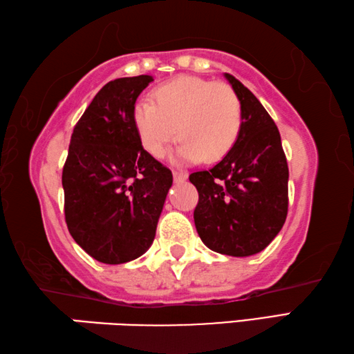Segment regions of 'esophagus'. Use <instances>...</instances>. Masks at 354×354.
<instances>
[{
  "mask_svg": "<svg viewBox=\"0 0 354 354\" xmlns=\"http://www.w3.org/2000/svg\"><path fill=\"white\" fill-rule=\"evenodd\" d=\"M172 176H174V180L177 183L178 182H185L188 178V172L187 171H172Z\"/></svg>",
  "mask_w": 354,
  "mask_h": 354,
  "instance_id": "esophagus-1",
  "label": "esophagus"
}]
</instances>
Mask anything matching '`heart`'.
Wrapping results in <instances>:
<instances>
[{"instance_id": "heart-1", "label": "heart", "mask_w": 354, "mask_h": 354, "mask_svg": "<svg viewBox=\"0 0 354 354\" xmlns=\"http://www.w3.org/2000/svg\"><path fill=\"white\" fill-rule=\"evenodd\" d=\"M133 124L142 147L153 157H161L177 133L182 141L174 158L214 163L236 145L243 129V105L232 86L178 76L157 86L152 102L135 105Z\"/></svg>"}]
</instances>
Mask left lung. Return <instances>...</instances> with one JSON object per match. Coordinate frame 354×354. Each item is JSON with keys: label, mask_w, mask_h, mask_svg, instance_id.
<instances>
[{"label": "left lung", "mask_w": 354, "mask_h": 354, "mask_svg": "<svg viewBox=\"0 0 354 354\" xmlns=\"http://www.w3.org/2000/svg\"><path fill=\"white\" fill-rule=\"evenodd\" d=\"M224 76L243 105V129L218 165L189 176L199 193L194 224L208 249L250 257L264 250L286 221L289 169L274 120L247 86Z\"/></svg>", "instance_id": "left-lung-1"}]
</instances>
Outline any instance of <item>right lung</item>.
<instances>
[{
  "label": "right lung",
  "mask_w": 354,
  "mask_h": 354,
  "mask_svg": "<svg viewBox=\"0 0 354 354\" xmlns=\"http://www.w3.org/2000/svg\"><path fill=\"white\" fill-rule=\"evenodd\" d=\"M141 74L105 84L74 126L62 172L73 239L104 264H122L152 245L172 172L145 151L133 124Z\"/></svg>",
  "instance_id": "1"
}]
</instances>
